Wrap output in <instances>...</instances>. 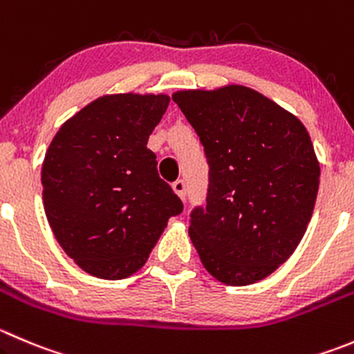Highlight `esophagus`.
<instances>
[{
	"label": "esophagus",
	"mask_w": 354,
	"mask_h": 354,
	"mask_svg": "<svg viewBox=\"0 0 354 354\" xmlns=\"http://www.w3.org/2000/svg\"><path fill=\"white\" fill-rule=\"evenodd\" d=\"M173 190L176 192L178 197L181 198V201H185V197H187V183H185L183 180H176L173 183Z\"/></svg>",
	"instance_id": "34e87169"
}]
</instances>
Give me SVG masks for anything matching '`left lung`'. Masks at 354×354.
Segmentation results:
<instances>
[{"label":"left lung","instance_id":"obj_1","mask_svg":"<svg viewBox=\"0 0 354 354\" xmlns=\"http://www.w3.org/2000/svg\"><path fill=\"white\" fill-rule=\"evenodd\" d=\"M173 100L201 138L207 204L190 212L204 268L226 286L272 275L308 228L320 166L303 122L245 86L178 91Z\"/></svg>","mask_w":354,"mask_h":354}]
</instances>
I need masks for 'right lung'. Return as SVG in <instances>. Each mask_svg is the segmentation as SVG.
Returning <instances> with one entry per match:
<instances>
[{
    "instance_id": "right-lung-1",
    "label": "right lung",
    "mask_w": 354,
    "mask_h": 354,
    "mask_svg": "<svg viewBox=\"0 0 354 354\" xmlns=\"http://www.w3.org/2000/svg\"><path fill=\"white\" fill-rule=\"evenodd\" d=\"M167 105L166 95L97 98L48 147L44 212L62 249L90 275L121 280L138 272L167 219L183 211L147 149Z\"/></svg>"
}]
</instances>
